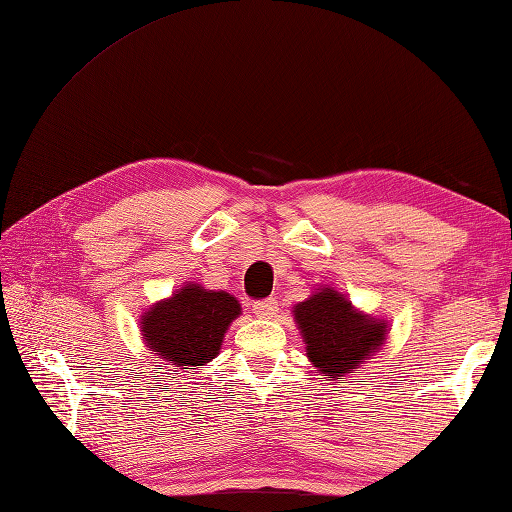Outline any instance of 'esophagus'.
<instances>
[{
    "instance_id": "obj_1",
    "label": "esophagus",
    "mask_w": 512,
    "mask_h": 512,
    "mask_svg": "<svg viewBox=\"0 0 512 512\" xmlns=\"http://www.w3.org/2000/svg\"><path fill=\"white\" fill-rule=\"evenodd\" d=\"M252 311L258 318H276L278 314V302L274 298H265V300H258L252 305Z\"/></svg>"
}]
</instances>
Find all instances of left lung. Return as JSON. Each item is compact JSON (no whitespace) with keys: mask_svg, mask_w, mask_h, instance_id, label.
<instances>
[{"mask_svg":"<svg viewBox=\"0 0 512 512\" xmlns=\"http://www.w3.org/2000/svg\"><path fill=\"white\" fill-rule=\"evenodd\" d=\"M298 329L307 344V356L322 373L338 378L360 367V362L384 342V322L353 311L351 300L329 287L300 302L294 309Z\"/></svg>","mask_w":512,"mask_h":512,"instance_id":"obj_1","label":"left lung"}]
</instances>
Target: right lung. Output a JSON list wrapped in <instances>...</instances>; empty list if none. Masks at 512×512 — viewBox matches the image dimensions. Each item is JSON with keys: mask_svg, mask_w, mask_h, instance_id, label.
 <instances>
[{"mask_svg": "<svg viewBox=\"0 0 512 512\" xmlns=\"http://www.w3.org/2000/svg\"><path fill=\"white\" fill-rule=\"evenodd\" d=\"M241 305L225 291L187 285L143 316V338L152 351L176 367H201L218 356L225 331Z\"/></svg>", "mask_w": 512, "mask_h": 512, "instance_id": "right-lung-1", "label": "right lung"}]
</instances>
